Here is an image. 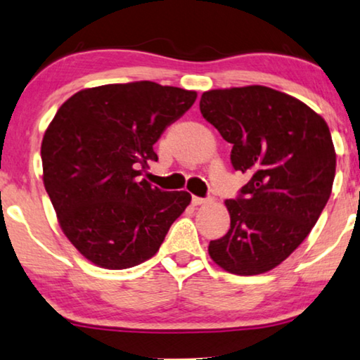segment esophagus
Returning a JSON list of instances; mask_svg holds the SVG:
<instances>
[{
  "instance_id": "esophagus-1",
  "label": "esophagus",
  "mask_w": 360,
  "mask_h": 360,
  "mask_svg": "<svg viewBox=\"0 0 360 360\" xmlns=\"http://www.w3.org/2000/svg\"><path fill=\"white\" fill-rule=\"evenodd\" d=\"M208 201H210V198H200V196H193V198H191V203H193L195 206L205 205V203H208Z\"/></svg>"
}]
</instances>
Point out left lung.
I'll list each match as a JSON object with an SVG mask.
<instances>
[{
    "label": "left lung",
    "instance_id": "obj_1",
    "mask_svg": "<svg viewBox=\"0 0 360 360\" xmlns=\"http://www.w3.org/2000/svg\"><path fill=\"white\" fill-rule=\"evenodd\" d=\"M200 111L233 144L231 164L249 175L226 200L231 228L211 240L210 257L236 275H259L283 262L311 233L336 174L326 121L303 101L250 85L210 90Z\"/></svg>",
    "mask_w": 360,
    "mask_h": 360
}]
</instances>
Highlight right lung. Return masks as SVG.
Wrapping results in <instances>:
<instances>
[{
    "mask_svg": "<svg viewBox=\"0 0 360 360\" xmlns=\"http://www.w3.org/2000/svg\"><path fill=\"white\" fill-rule=\"evenodd\" d=\"M196 91L154 82L75 93L58 108L41 146L44 186L67 239L98 267L122 270L157 254L190 205L186 191L141 179L154 144Z\"/></svg>",
    "mask_w": 360,
    "mask_h": 360,
    "instance_id": "obj_1",
    "label": "right lung"
}]
</instances>
